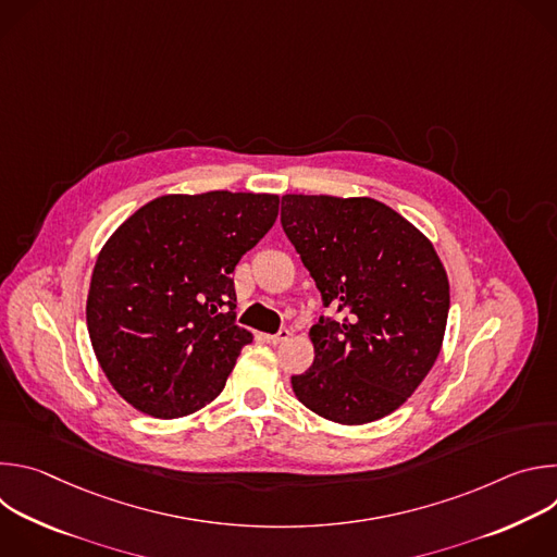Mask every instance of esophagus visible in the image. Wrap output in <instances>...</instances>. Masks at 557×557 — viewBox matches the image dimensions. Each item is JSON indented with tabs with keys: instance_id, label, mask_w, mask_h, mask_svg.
<instances>
[{
	"instance_id": "1",
	"label": "esophagus",
	"mask_w": 557,
	"mask_h": 557,
	"mask_svg": "<svg viewBox=\"0 0 557 557\" xmlns=\"http://www.w3.org/2000/svg\"><path fill=\"white\" fill-rule=\"evenodd\" d=\"M290 337V331H286V329H282L280 333H275V335H264V339L269 342V344H282V342H286Z\"/></svg>"
}]
</instances>
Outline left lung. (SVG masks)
Instances as JSON below:
<instances>
[{"instance_id": "1", "label": "left lung", "mask_w": 557, "mask_h": 557, "mask_svg": "<svg viewBox=\"0 0 557 557\" xmlns=\"http://www.w3.org/2000/svg\"><path fill=\"white\" fill-rule=\"evenodd\" d=\"M282 226L324 306L346 312L310 329L314 361L290 376L295 396L342 425L387 417L443 346L449 282L432 243L372 198L286 194Z\"/></svg>"}]
</instances>
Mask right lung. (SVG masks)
Here are the masks:
<instances>
[{
	"label": "right lung",
	"mask_w": 557,
	"mask_h": 557,
	"mask_svg": "<svg viewBox=\"0 0 557 557\" xmlns=\"http://www.w3.org/2000/svg\"><path fill=\"white\" fill-rule=\"evenodd\" d=\"M273 194H170L143 205L103 245L88 333L112 387L138 412L187 417L222 392L243 346L231 273L273 226Z\"/></svg>",
	"instance_id": "obj_1"
}]
</instances>
